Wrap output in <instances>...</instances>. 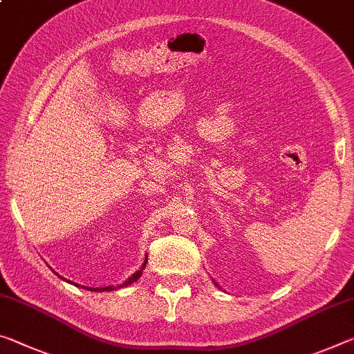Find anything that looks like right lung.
Listing matches in <instances>:
<instances>
[{
  "mask_svg": "<svg viewBox=\"0 0 354 354\" xmlns=\"http://www.w3.org/2000/svg\"><path fill=\"white\" fill-rule=\"evenodd\" d=\"M145 266H147V260H145V263H143V266H142V269H140V271H137L136 274H133V276L127 280L126 283H122V285H120V287L118 288H121V287H127V285H131L132 282H136V280L142 276V271L145 269ZM75 285V283H74ZM83 288H86V287H83ZM86 290H91V291H111V290H115L113 287H105V288H86Z\"/></svg>",
  "mask_w": 354,
  "mask_h": 354,
  "instance_id": "add662e5",
  "label": "right lung"
}]
</instances>
